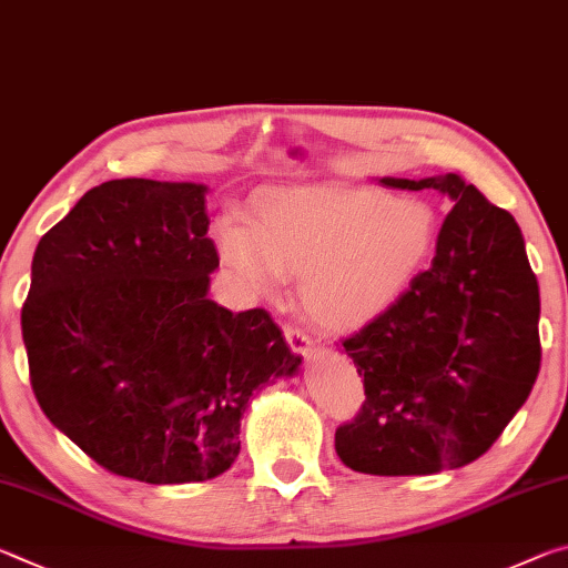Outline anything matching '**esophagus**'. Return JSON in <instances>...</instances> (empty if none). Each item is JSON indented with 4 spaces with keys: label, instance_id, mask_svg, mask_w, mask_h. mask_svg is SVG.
I'll use <instances>...</instances> for the list:
<instances>
[{
    "label": "esophagus",
    "instance_id": "esophagus-1",
    "mask_svg": "<svg viewBox=\"0 0 568 568\" xmlns=\"http://www.w3.org/2000/svg\"><path fill=\"white\" fill-rule=\"evenodd\" d=\"M284 339L290 342L292 352H296V355H310L312 352V339L306 337L304 329L296 327V324H284Z\"/></svg>",
    "mask_w": 568,
    "mask_h": 568
}]
</instances>
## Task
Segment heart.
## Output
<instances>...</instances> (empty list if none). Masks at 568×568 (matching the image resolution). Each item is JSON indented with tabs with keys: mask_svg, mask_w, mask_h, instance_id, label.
Wrapping results in <instances>:
<instances>
[{
	"mask_svg": "<svg viewBox=\"0 0 568 568\" xmlns=\"http://www.w3.org/2000/svg\"><path fill=\"white\" fill-rule=\"evenodd\" d=\"M246 221H219L223 262L254 294L302 278L306 312L334 332L387 312L438 244L430 203L347 183L262 189Z\"/></svg>",
	"mask_w": 568,
	"mask_h": 568,
	"instance_id": "heart-1",
	"label": "heart"
}]
</instances>
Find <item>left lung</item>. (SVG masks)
I'll return each instance as SVG.
<instances>
[{
	"mask_svg": "<svg viewBox=\"0 0 568 568\" xmlns=\"http://www.w3.org/2000/svg\"><path fill=\"white\" fill-rule=\"evenodd\" d=\"M383 183L438 189L455 206L430 268L342 342L365 403L334 448L357 473L430 476L480 458L526 403L541 367V302L516 219L476 185L455 173Z\"/></svg>",
	"mask_w": 568,
	"mask_h": 568,
	"instance_id": "8db88e82",
	"label": "left lung"
}]
</instances>
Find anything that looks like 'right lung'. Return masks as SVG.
I'll return each mask as SVG.
<instances>
[{"label": "right lung", "mask_w": 568, "mask_h": 568, "mask_svg": "<svg viewBox=\"0 0 568 568\" xmlns=\"http://www.w3.org/2000/svg\"><path fill=\"white\" fill-rule=\"evenodd\" d=\"M209 223L203 185L120 179L37 244L22 306L34 397L115 476H221L248 397L302 362L262 306L234 314L211 300Z\"/></svg>", "instance_id": "add662e5"}]
</instances>
